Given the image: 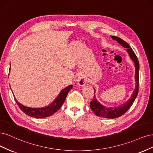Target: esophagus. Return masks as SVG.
I'll return each mask as SVG.
<instances>
[{"label": "esophagus", "instance_id": "1", "mask_svg": "<svg viewBox=\"0 0 153 153\" xmlns=\"http://www.w3.org/2000/svg\"><path fill=\"white\" fill-rule=\"evenodd\" d=\"M77 82H78V85H79V86L85 85V83H86V81L85 80V79L82 78V77H79L77 79Z\"/></svg>", "mask_w": 153, "mask_h": 153}]
</instances>
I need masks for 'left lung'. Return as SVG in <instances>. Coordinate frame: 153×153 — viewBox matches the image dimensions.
Masks as SVG:
<instances>
[{
	"label": "left lung",
	"mask_w": 153,
	"mask_h": 153,
	"mask_svg": "<svg viewBox=\"0 0 153 153\" xmlns=\"http://www.w3.org/2000/svg\"><path fill=\"white\" fill-rule=\"evenodd\" d=\"M111 37L112 39L116 41L118 43H120L123 47L126 48V50L128 51V53L130 58H131V60L134 61L135 63V81H136L135 90L134 93H133L131 98H130L127 102L124 103L123 105H120V107H114V108L105 107L104 106H103L102 105H101L100 103H98L95 96L93 97V99L90 102L91 109L97 116L102 117L111 118V119H113V118H116V117L121 116L122 115L124 114L126 112L128 111L130 107L132 105L133 103H134L135 98L138 95V92H139V63L134 51H133L132 48L130 47V46L128 44L118 37L112 36H111Z\"/></svg>",
	"instance_id": "left-lung-1"
}]
</instances>
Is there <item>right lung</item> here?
I'll return each mask as SVG.
<instances>
[{
	"instance_id": "add662e5",
	"label": "right lung",
	"mask_w": 153,
	"mask_h": 153,
	"mask_svg": "<svg viewBox=\"0 0 153 153\" xmlns=\"http://www.w3.org/2000/svg\"><path fill=\"white\" fill-rule=\"evenodd\" d=\"M72 88V85H70L65 88L62 90L59 95L56 97L55 100L52 103L45 107L42 108H30L24 106L23 105L19 103L14 97V100H15L18 105L19 106V109H20L25 114H26L28 116H30L31 117H34L36 118H42L48 117L54 113L56 112L63 105V103L65 101L66 97L68 94V93L71 90Z\"/></svg>"
}]
</instances>
